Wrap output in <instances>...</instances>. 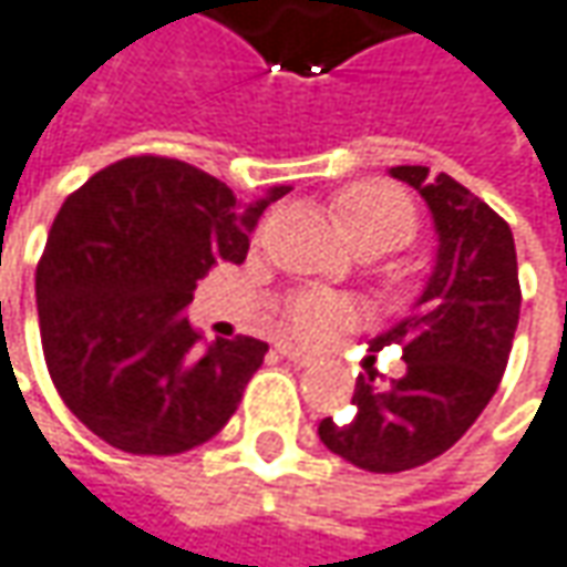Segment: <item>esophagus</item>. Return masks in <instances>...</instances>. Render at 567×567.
<instances>
[{
  "instance_id": "34e87169",
  "label": "esophagus",
  "mask_w": 567,
  "mask_h": 567,
  "mask_svg": "<svg viewBox=\"0 0 567 567\" xmlns=\"http://www.w3.org/2000/svg\"><path fill=\"white\" fill-rule=\"evenodd\" d=\"M279 355L288 358L295 368H310V364H313V358L305 355V352H298V349H291V346H279Z\"/></svg>"
}]
</instances>
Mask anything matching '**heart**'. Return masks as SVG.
<instances>
[{
  "label": "heart",
  "mask_w": 567,
  "mask_h": 567,
  "mask_svg": "<svg viewBox=\"0 0 567 567\" xmlns=\"http://www.w3.org/2000/svg\"><path fill=\"white\" fill-rule=\"evenodd\" d=\"M339 218L346 235L361 244H386L403 247L415 235V206L403 189L386 184H361L349 189L339 203ZM282 330L305 346H327L342 330L358 320L352 301L323 295V291H298L285 298L279 310Z\"/></svg>",
  "instance_id": "1"
}]
</instances>
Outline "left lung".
I'll use <instances>...</instances> for the list:
<instances>
[{"mask_svg":"<svg viewBox=\"0 0 567 567\" xmlns=\"http://www.w3.org/2000/svg\"><path fill=\"white\" fill-rule=\"evenodd\" d=\"M422 193L437 228V262L403 323L371 349L400 346L406 374L386 386L358 374L355 415L323 419L320 441L368 473H403L451 451L495 396L520 317L517 250L507 221L454 177L390 171Z\"/></svg>","mask_w":567,"mask_h":567,"instance_id":"obj_1","label":"left lung"}]
</instances>
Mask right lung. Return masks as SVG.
<instances>
[{
    "instance_id": "add662e5",
    "label": "right lung",
    "mask_w": 567,
    "mask_h": 567,
    "mask_svg": "<svg viewBox=\"0 0 567 567\" xmlns=\"http://www.w3.org/2000/svg\"><path fill=\"white\" fill-rule=\"evenodd\" d=\"M177 158L133 155L65 196L38 262L47 371L72 415L116 451L174 456L235 415L266 342H203L186 320L196 282L244 262L262 209Z\"/></svg>"
}]
</instances>
